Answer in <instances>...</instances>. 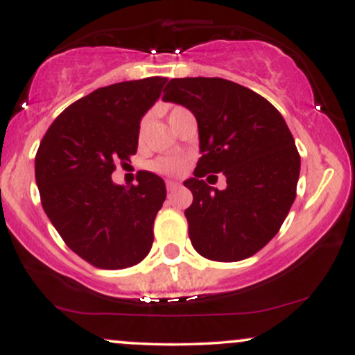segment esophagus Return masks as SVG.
<instances>
[{
	"label": "esophagus",
	"mask_w": 355,
	"mask_h": 355,
	"mask_svg": "<svg viewBox=\"0 0 355 355\" xmlns=\"http://www.w3.org/2000/svg\"><path fill=\"white\" fill-rule=\"evenodd\" d=\"M178 187H180V183L175 182V180H166V190L172 191V190H177Z\"/></svg>",
	"instance_id": "1"
}]
</instances>
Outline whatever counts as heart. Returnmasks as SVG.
<instances>
[{
    "label": "heart",
    "instance_id": "1",
    "mask_svg": "<svg viewBox=\"0 0 355 355\" xmlns=\"http://www.w3.org/2000/svg\"><path fill=\"white\" fill-rule=\"evenodd\" d=\"M180 112H183V108L175 107L170 110L168 121ZM152 168L155 170V172L166 173V175H177V173H182L183 170H185V162L180 160V158H158V160H155L152 164Z\"/></svg>",
    "mask_w": 355,
    "mask_h": 355
}]
</instances>
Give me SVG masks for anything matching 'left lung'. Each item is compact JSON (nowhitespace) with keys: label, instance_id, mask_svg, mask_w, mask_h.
I'll use <instances>...</instances> for the list:
<instances>
[{"label":"left lung","instance_id":"8db88e82","mask_svg":"<svg viewBox=\"0 0 355 355\" xmlns=\"http://www.w3.org/2000/svg\"><path fill=\"white\" fill-rule=\"evenodd\" d=\"M164 101L189 108L198 125L202 158L183 182L193 193L185 210L191 245L217 262L248 259L275 237L295 200L300 157L284 116L223 78H173ZM207 173L225 174L227 189L207 186Z\"/></svg>","mask_w":355,"mask_h":355}]
</instances>
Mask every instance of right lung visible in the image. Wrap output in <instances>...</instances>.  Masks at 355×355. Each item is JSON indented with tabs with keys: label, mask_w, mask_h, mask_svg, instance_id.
I'll list each match as a JSON object with an SVG mask.
<instances>
[{
	"label": "right lung",
	"mask_w": 355,
	"mask_h": 355,
	"mask_svg": "<svg viewBox=\"0 0 355 355\" xmlns=\"http://www.w3.org/2000/svg\"><path fill=\"white\" fill-rule=\"evenodd\" d=\"M168 78L121 81L95 89L53 121L35 158L44 214L61 239L92 266H137L153 243L164 205V178L138 175V185L112 180L116 162L137 153L140 121Z\"/></svg>",
	"instance_id": "1"
}]
</instances>
